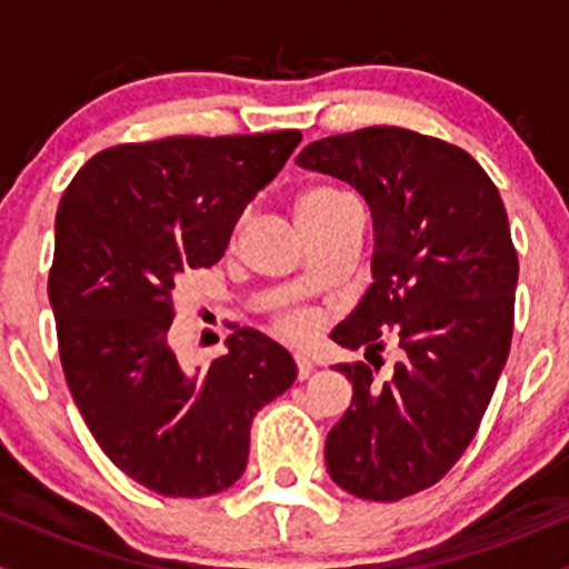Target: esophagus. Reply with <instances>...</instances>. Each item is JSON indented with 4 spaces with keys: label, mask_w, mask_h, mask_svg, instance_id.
<instances>
[{
    "label": "esophagus",
    "mask_w": 569,
    "mask_h": 569,
    "mask_svg": "<svg viewBox=\"0 0 569 569\" xmlns=\"http://www.w3.org/2000/svg\"><path fill=\"white\" fill-rule=\"evenodd\" d=\"M293 363H297V377L299 380H307V377L312 375V361L307 356H293Z\"/></svg>",
    "instance_id": "esophagus-1"
}]
</instances>
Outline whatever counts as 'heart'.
I'll list each match as a JSON object with an SVG mask.
<instances>
[{"label": "heart", "mask_w": 569, "mask_h": 569, "mask_svg": "<svg viewBox=\"0 0 569 569\" xmlns=\"http://www.w3.org/2000/svg\"><path fill=\"white\" fill-rule=\"evenodd\" d=\"M293 211H297V221L302 227L305 234L321 230V227L331 224L339 217H345L348 211H358L356 200L348 198L345 192H339L337 187L329 184H312L302 189L297 194V202H293ZM272 326H276L278 335L286 339H310L318 329V318L312 316L310 310H299V307H289V310H280L276 318H272Z\"/></svg>", "instance_id": "1"}]
</instances>
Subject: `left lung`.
<instances>
[{
  "label": "left lung",
  "instance_id": "obj_1",
  "mask_svg": "<svg viewBox=\"0 0 569 569\" xmlns=\"http://www.w3.org/2000/svg\"><path fill=\"white\" fill-rule=\"evenodd\" d=\"M297 166L348 181L375 221V283L331 339L369 356L393 331L403 350L385 380L337 363L352 401L329 430L326 468L356 498H409L473 441L511 350L519 259L506 206L466 149L407 128L312 141Z\"/></svg>",
  "mask_w": 569,
  "mask_h": 569
}]
</instances>
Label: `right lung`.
I'll return each instance as SVG.
<instances>
[{
    "instance_id": "right-lung-1",
    "label": "right lung",
    "mask_w": 569,
    "mask_h": 569,
    "mask_svg": "<svg viewBox=\"0 0 569 569\" xmlns=\"http://www.w3.org/2000/svg\"><path fill=\"white\" fill-rule=\"evenodd\" d=\"M299 141L276 130L120 143L84 162L58 206L48 297L71 398L103 455L166 498L232 487L253 415L297 380L291 352L257 329L189 369L171 323L176 283L224 257Z\"/></svg>"
}]
</instances>
